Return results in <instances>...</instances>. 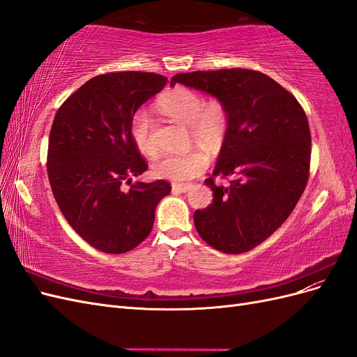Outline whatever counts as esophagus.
I'll return each instance as SVG.
<instances>
[{"label": "esophagus", "instance_id": "esophagus-1", "mask_svg": "<svg viewBox=\"0 0 357 357\" xmlns=\"http://www.w3.org/2000/svg\"><path fill=\"white\" fill-rule=\"evenodd\" d=\"M190 189L192 185H180V183H174V185H172V192L174 193H186Z\"/></svg>", "mask_w": 357, "mask_h": 357}]
</instances>
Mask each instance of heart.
<instances>
[{
    "label": "heart",
    "instance_id": "1",
    "mask_svg": "<svg viewBox=\"0 0 357 357\" xmlns=\"http://www.w3.org/2000/svg\"><path fill=\"white\" fill-rule=\"evenodd\" d=\"M164 114L181 125L189 126L190 135L205 149H218L228 129V113L219 101L204 102L202 96L188 88H176L159 100ZM131 135L139 152L153 155L152 143V117L149 112L138 110L131 122ZM208 155L202 149H190L185 153L160 155L153 164L152 171L156 177L183 181L197 177L207 168Z\"/></svg>",
    "mask_w": 357,
    "mask_h": 357
}]
</instances>
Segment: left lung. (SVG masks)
Here are the masks:
<instances>
[{"label":"left lung","instance_id":"8db88e82","mask_svg":"<svg viewBox=\"0 0 357 357\" xmlns=\"http://www.w3.org/2000/svg\"><path fill=\"white\" fill-rule=\"evenodd\" d=\"M181 83L214 96L228 113V129L214 176H232L228 188L205 185L213 204L193 223L215 250H252L284 223L308 180L311 135L307 116L291 93L268 75L243 68L180 73Z\"/></svg>","mask_w":357,"mask_h":357}]
</instances>
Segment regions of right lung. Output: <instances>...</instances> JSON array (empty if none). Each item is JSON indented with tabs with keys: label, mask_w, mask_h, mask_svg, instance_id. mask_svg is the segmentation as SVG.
<instances>
[{
	"label": "right lung",
	"mask_w": 357,
	"mask_h": 357,
	"mask_svg": "<svg viewBox=\"0 0 357 357\" xmlns=\"http://www.w3.org/2000/svg\"><path fill=\"white\" fill-rule=\"evenodd\" d=\"M167 82L139 71L96 75L67 98L53 121L52 192L71 228L104 253H125L144 241L156 205L171 192L164 180L132 183L147 169L131 135L132 117Z\"/></svg>",
	"instance_id": "obj_1"
}]
</instances>
